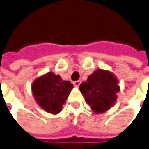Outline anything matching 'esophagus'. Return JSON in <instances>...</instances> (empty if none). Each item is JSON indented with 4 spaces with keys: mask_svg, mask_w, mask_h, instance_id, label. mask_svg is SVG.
Returning <instances> with one entry per match:
<instances>
[{
    "mask_svg": "<svg viewBox=\"0 0 149 149\" xmlns=\"http://www.w3.org/2000/svg\"><path fill=\"white\" fill-rule=\"evenodd\" d=\"M80 84H81V81H77L73 82V85H74L76 87H78L79 86H80Z\"/></svg>",
    "mask_w": 149,
    "mask_h": 149,
    "instance_id": "34e87169",
    "label": "esophagus"
}]
</instances>
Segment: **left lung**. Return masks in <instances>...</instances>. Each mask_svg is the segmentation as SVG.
<instances>
[{"label":"left lung","mask_w":149,"mask_h":149,"mask_svg":"<svg viewBox=\"0 0 149 149\" xmlns=\"http://www.w3.org/2000/svg\"><path fill=\"white\" fill-rule=\"evenodd\" d=\"M80 91L92 111L100 114L108 111L116 103L120 87L113 73L98 69L88 77L86 82L80 85Z\"/></svg>","instance_id":"1"}]
</instances>
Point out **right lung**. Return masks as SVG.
I'll use <instances>...</instances> for the list:
<instances>
[{"mask_svg":"<svg viewBox=\"0 0 149 149\" xmlns=\"http://www.w3.org/2000/svg\"><path fill=\"white\" fill-rule=\"evenodd\" d=\"M73 85L50 72L36 78L32 85V95L37 104L47 113L58 114L70 94Z\"/></svg>","mask_w":149,"mask_h":149,"instance_id":"add662e5","label":"right lung"}]
</instances>
